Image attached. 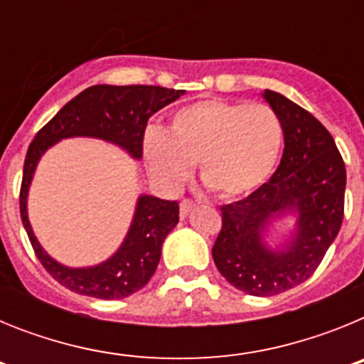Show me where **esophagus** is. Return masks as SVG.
<instances>
[{
    "instance_id": "1",
    "label": "esophagus",
    "mask_w": 364,
    "mask_h": 364,
    "mask_svg": "<svg viewBox=\"0 0 364 364\" xmlns=\"http://www.w3.org/2000/svg\"><path fill=\"white\" fill-rule=\"evenodd\" d=\"M193 208H195V202L189 200V198H184V200L180 202V217H188V213Z\"/></svg>"
}]
</instances>
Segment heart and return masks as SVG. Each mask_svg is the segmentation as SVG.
I'll use <instances>...</instances> for the list:
<instances>
[{"label": "heart", "mask_w": 364, "mask_h": 364, "mask_svg": "<svg viewBox=\"0 0 364 364\" xmlns=\"http://www.w3.org/2000/svg\"><path fill=\"white\" fill-rule=\"evenodd\" d=\"M282 142V122L269 105L208 98L173 112L167 133L147 131L144 159L164 186H180L198 164L208 188L237 198L269 178Z\"/></svg>", "instance_id": "1"}]
</instances>
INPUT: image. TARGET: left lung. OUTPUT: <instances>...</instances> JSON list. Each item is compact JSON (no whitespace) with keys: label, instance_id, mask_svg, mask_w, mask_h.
Here are the masks:
<instances>
[{"label":"left lung","instance_id":"left-lung-1","mask_svg":"<svg viewBox=\"0 0 364 364\" xmlns=\"http://www.w3.org/2000/svg\"><path fill=\"white\" fill-rule=\"evenodd\" d=\"M264 100L284 129V153L268 182L233 204L222 205L213 260L237 290L269 297L314 275L345 215L346 169L332 134L314 114L266 89ZM298 213V230L282 250L265 246L272 218Z\"/></svg>","mask_w":364,"mask_h":364}]
</instances>
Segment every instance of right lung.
<instances>
[{
    "label": "right lung",
    "mask_w": 364,
    "mask_h": 364,
    "mask_svg": "<svg viewBox=\"0 0 364 364\" xmlns=\"http://www.w3.org/2000/svg\"><path fill=\"white\" fill-rule=\"evenodd\" d=\"M184 95L160 85H92L67 102L31 142L19 189V215L43 268L67 290L96 299H124L142 290L159 266L162 242L178 222V202L142 195L127 237L111 259L92 268H67L45 252L27 217L28 186L41 154L62 138L92 136L142 159L147 120Z\"/></svg>",
    "instance_id": "right-lung-1"
}]
</instances>
